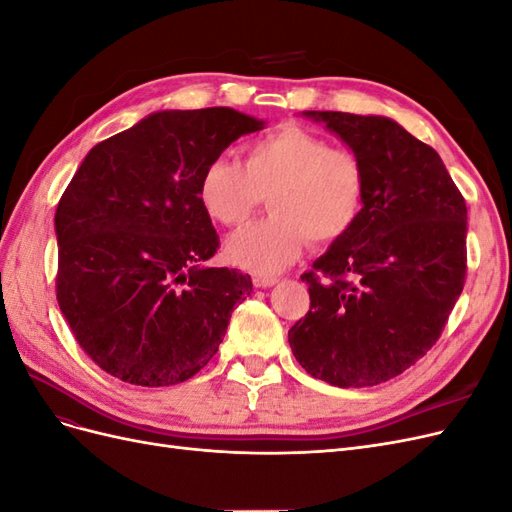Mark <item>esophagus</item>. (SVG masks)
Segmentation results:
<instances>
[{"label":"esophagus","instance_id":"1","mask_svg":"<svg viewBox=\"0 0 512 512\" xmlns=\"http://www.w3.org/2000/svg\"><path fill=\"white\" fill-rule=\"evenodd\" d=\"M252 282H254L256 288H269V286L277 284L280 280H277V277H273V275H254Z\"/></svg>","mask_w":512,"mask_h":512}]
</instances>
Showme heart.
<instances>
[{
    "instance_id": "b5f03b06",
    "label": "heart",
    "mask_w": 512,
    "mask_h": 512,
    "mask_svg": "<svg viewBox=\"0 0 512 512\" xmlns=\"http://www.w3.org/2000/svg\"><path fill=\"white\" fill-rule=\"evenodd\" d=\"M367 166L359 153L327 136L284 123L243 149V162L213 158L200 173L198 198L211 218L241 226L269 194L271 215L237 232L226 245L235 265L275 273L299 258L309 239L331 245L361 220Z\"/></svg>"
}]
</instances>
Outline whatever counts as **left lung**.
<instances>
[{"label": "left lung", "mask_w": 512, "mask_h": 512, "mask_svg": "<svg viewBox=\"0 0 512 512\" xmlns=\"http://www.w3.org/2000/svg\"><path fill=\"white\" fill-rule=\"evenodd\" d=\"M359 153L369 188L361 220L301 275L309 312L294 359L342 389L382 384L438 342L466 284L468 209L436 149L386 117L309 111Z\"/></svg>", "instance_id": "1"}]
</instances>
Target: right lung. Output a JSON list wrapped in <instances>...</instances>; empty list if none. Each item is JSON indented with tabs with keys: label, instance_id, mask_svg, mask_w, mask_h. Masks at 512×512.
Here are the masks:
<instances>
[{
	"label": "right lung",
	"instance_id": "obj_1",
	"mask_svg": "<svg viewBox=\"0 0 512 512\" xmlns=\"http://www.w3.org/2000/svg\"><path fill=\"white\" fill-rule=\"evenodd\" d=\"M262 121L226 106L153 113L98 143L55 211V292L83 352L106 374L170 386L218 352L250 275L205 267L220 247L198 179Z\"/></svg>",
	"mask_w": 512,
	"mask_h": 512
}]
</instances>
